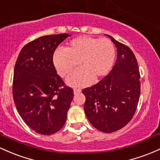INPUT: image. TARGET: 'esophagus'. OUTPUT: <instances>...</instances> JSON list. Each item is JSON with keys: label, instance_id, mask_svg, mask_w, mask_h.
I'll return each mask as SVG.
<instances>
[{"label": "esophagus", "instance_id": "esophagus-1", "mask_svg": "<svg viewBox=\"0 0 160 160\" xmlns=\"http://www.w3.org/2000/svg\"><path fill=\"white\" fill-rule=\"evenodd\" d=\"M80 92H81V89H80V88H74V89H73V92H74V94L80 93Z\"/></svg>", "mask_w": 160, "mask_h": 160}]
</instances>
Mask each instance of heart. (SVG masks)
Returning <instances> with one entry per match:
<instances>
[{"label": "heart", "instance_id": "1", "mask_svg": "<svg viewBox=\"0 0 160 160\" xmlns=\"http://www.w3.org/2000/svg\"><path fill=\"white\" fill-rule=\"evenodd\" d=\"M115 49L106 38L80 36L71 40L64 49H57L53 54V64L58 73L65 77L79 64L83 66L68 78L72 85L83 86L106 76L113 65Z\"/></svg>", "mask_w": 160, "mask_h": 160}]
</instances>
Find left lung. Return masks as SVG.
Instances as JSON below:
<instances>
[{
    "mask_svg": "<svg viewBox=\"0 0 160 160\" xmlns=\"http://www.w3.org/2000/svg\"><path fill=\"white\" fill-rule=\"evenodd\" d=\"M108 36L117 48L115 65L99 83L82 92L89 122L100 131L112 133L127 125L134 116L140 99V75L131 49Z\"/></svg>",
    "mask_w": 160,
    "mask_h": 160,
    "instance_id": "obj_1",
    "label": "left lung"
}]
</instances>
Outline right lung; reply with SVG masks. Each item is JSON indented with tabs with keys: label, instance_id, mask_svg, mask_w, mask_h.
<instances>
[{
	"label": "right lung",
	"instance_id": "obj_1",
	"mask_svg": "<svg viewBox=\"0 0 160 160\" xmlns=\"http://www.w3.org/2000/svg\"><path fill=\"white\" fill-rule=\"evenodd\" d=\"M71 35H49L27 43L14 67L13 96L23 122L36 132L53 134L64 126L73 97V89L57 74L53 54Z\"/></svg>",
	"mask_w": 160,
	"mask_h": 160
}]
</instances>
